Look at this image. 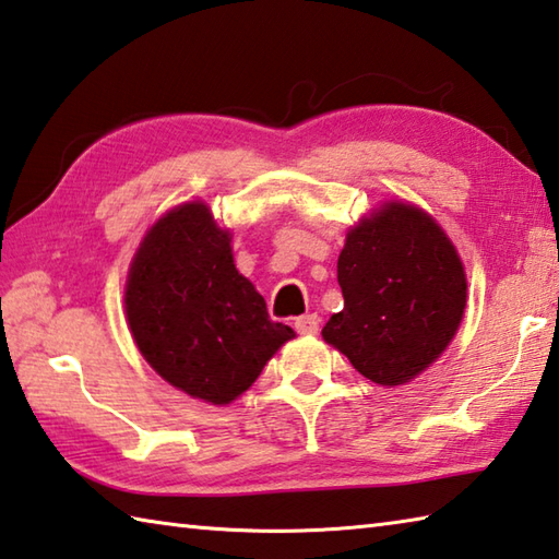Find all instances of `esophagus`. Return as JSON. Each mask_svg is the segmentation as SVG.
Listing matches in <instances>:
<instances>
[{
    "label": "esophagus",
    "instance_id": "1",
    "mask_svg": "<svg viewBox=\"0 0 559 559\" xmlns=\"http://www.w3.org/2000/svg\"><path fill=\"white\" fill-rule=\"evenodd\" d=\"M295 330H298L300 334H317V330H320V317H317L314 312L298 317V320H295Z\"/></svg>",
    "mask_w": 559,
    "mask_h": 559
}]
</instances>
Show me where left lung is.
Returning <instances> with one entry per match:
<instances>
[{"label": "left lung", "mask_w": 559, "mask_h": 559, "mask_svg": "<svg viewBox=\"0 0 559 559\" xmlns=\"http://www.w3.org/2000/svg\"><path fill=\"white\" fill-rule=\"evenodd\" d=\"M336 278L344 310L322 336L378 385L417 378L461 326L463 261L441 225L412 203H382L348 229Z\"/></svg>", "instance_id": "obj_1"}]
</instances>
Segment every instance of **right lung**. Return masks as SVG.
Instances as JSON below:
<instances>
[{
  "mask_svg": "<svg viewBox=\"0 0 559 559\" xmlns=\"http://www.w3.org/2000/svg\"><path fill=\"white\" fill-rule=\"evenodd\" d=\"M233 235L211 207H171L147 229L126 281V317L140 354L186 395L229 404L295 336L235 269Z\"/></svg>",
  "mask_w": 559,
  "mask_h": 559,
  "instance_id": "1",
  "label": "right lung"
}]
</instances>
